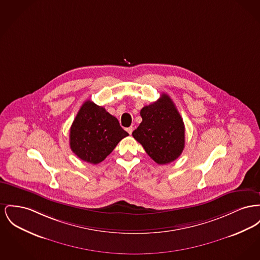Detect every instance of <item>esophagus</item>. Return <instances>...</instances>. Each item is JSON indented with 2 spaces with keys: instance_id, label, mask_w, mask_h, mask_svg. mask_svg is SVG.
<instances>
[{
  "instance_id": "esophagus-1",
  "label": "esophagus",
  "mask_w": 260,
  "mask_h": 260,
  "mask_svg": "<svg viewBox=\"0 0 260 260\" xmlns=\"http://www.w3.org/2000/svg\"><path fill=\"white\" fill-rule=\"evenodd\" d=\"M126 132H127L129 135H132V134H133V132H134V126H129V127H127V128H126Z\"/></svg>"
}]
</instances>
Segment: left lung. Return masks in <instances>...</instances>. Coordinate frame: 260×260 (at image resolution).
Here are the masks:
<instances>
[{"mask_svg": "<svg viewBox=\"0 0 260 260\" xmlns=\"http://www.w3.org/2000/svg\"><path fill=\"white\" fill-rule=\"evenodd\" d=\"M142 122L133 132V137L160 165L175 161L184 148V124L172 99L161 97L140 110Z\"/></svg>", "mask_w": 260, "mask_h": 260, "instance_id": "1", "label": "left lung"}]
</instances>
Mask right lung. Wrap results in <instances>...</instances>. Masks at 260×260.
Listing matches in <instances>:
<instances>
[{"label": "right lung", "instance_id": "1", "mask_svg": "<svg viewBox=\"0 0 260 260\" xmlns=\"http://www.w3.org/2000/svg\"><path fill=\"white\" fill-rule=\"evenodd\" d=\"M128 134L105 108L87 100L80 107L70 131V146L81 160L98 164Z\"/></svg>", "mask_w": 260, "mask_h": 260}]
</instances>
